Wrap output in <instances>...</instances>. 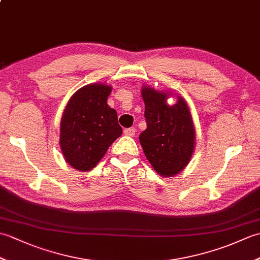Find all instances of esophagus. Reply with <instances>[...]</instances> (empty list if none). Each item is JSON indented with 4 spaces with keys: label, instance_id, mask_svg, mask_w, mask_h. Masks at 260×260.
Masks as SVG:
<instances>
[{
    "label": "esophagus",
    "instance_id": "obj_1",
    "mask_svg": "<svg viewBox=\"0 0 260 260\" xmlns=\"http://www.w3.org/2000/svg\"><path fill=\"white\" fill-rule=\"evenodd\" d=\"M135 133H136V129L134 128V127H131V128H126V129L124 131V134H125L126 136L133 137V136L135 135Z\"/></svg>",
    "mask_w": 260,
    "mask_h": 260
}]
</instances>
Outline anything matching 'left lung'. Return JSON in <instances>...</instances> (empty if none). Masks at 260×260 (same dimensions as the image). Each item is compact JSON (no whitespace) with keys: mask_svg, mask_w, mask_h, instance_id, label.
Instances as JSON below:
<instances>
[{"mask_svg":"<svg viewBox=\"0 0 260 260\" xmlns=\"http://www.w3.org/2000/svg\"><path fill=\"white\" fill-rule=\"evenodd\" d=\"M147 128L141 133L140 143L148 162L162 176L179 174L194 151L196 129L190 108L181 96L174 105L168 104L169 92L143 86Z\"/></svg>","mask_w":260,"mask_h":260,"instance_id":"left-lung-1","label":"left lung"}]
</instances>
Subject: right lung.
Wrapping results in <instances>:
<instances>
[{
    "instance_id": "1",
    "label": "right lung",
    "mask_w": 260,
    "mask_h": 260,
    "mask_svg": "<svg viewBox=\"0 0 260 260\" xmlns=\"http://www.w3.org/2000/svg\"><path fill=\"white\" fill-rule=\"evenodd\" d=\"M112 87L89 84L77 90L67 104L60 123V148L74 169L87 172L98 164L108 147L123 133L117 112L107 98Z\"/></svg>"
}]
</instances>
